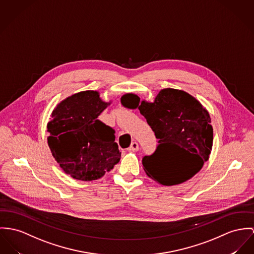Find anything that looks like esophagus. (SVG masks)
Wrapping results in <instances>:
<instances>
[{
	"mask_svg": "<svg viewBox=\"0 0 254 254\" xmlns=\"http://www.w3.org/2000/svg\"><path fill=\"white\" fill-rule=\"evenodd\" d=\"M138 150H139V145L137 142H132L130 147L127 149V151H129V152H136Z\"/></svg>",
	"mask_w": 254,
	"mask_h": 254,
	"instance_id": "esophagus-1",
	"label": "esophagus"
}]
</instances>
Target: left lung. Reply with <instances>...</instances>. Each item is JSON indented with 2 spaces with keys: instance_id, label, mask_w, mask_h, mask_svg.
<instances>
[{
  "instance_id": "1",
  "label": "left lung",
  "mask_w": 254,
  "mask_h": 254,
  "mask_svg": "<svg viewBox=\"0 0 254 254\" xmlns=\"http://www.w3.org/2000/svg\"><path fill=\"white\" fill-rule=\"evenodd\" d=\"M125 107L137 108L146 118L158 139L154 154L142 158L146 174L163 186L182 184L203 167L213 146V127L208 111L190 94L176 89H163L154 102L140 101L136 95L121 98ZM174 146L182 156L175 166L164 155L165 146Z\"/></svg>"
}]
</instances>
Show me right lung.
<instances>
[{
  "label": "right lung",
  "mask_w": 254,
  "mask_h": 254,
  "mask_svg": "<svg viewBox=\"0 0 254 254\" xmlns=\"http://www.w3.org/2000/svg\"><path fill=\"white\" fill-rule=\"evenodd\" d=\"M108 104L98 92L85 91L65 98L53 110L47 124V141L65 174L94 181L120 161L115 130L98 119Z\"/></svg>",
  "instance_id": "1"
}]
</instances>
